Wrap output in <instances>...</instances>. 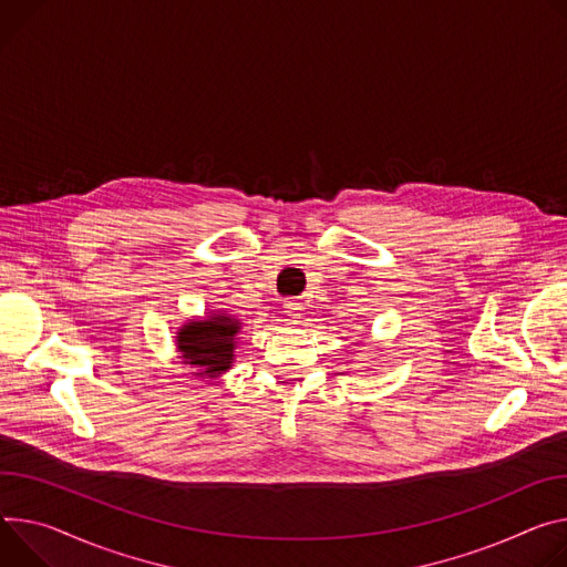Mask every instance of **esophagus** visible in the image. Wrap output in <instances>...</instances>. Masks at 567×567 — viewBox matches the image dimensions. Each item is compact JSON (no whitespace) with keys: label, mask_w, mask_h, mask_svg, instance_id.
Wrapping results in <instances>:
<instances>
[{"label":"esophagus","mask_w":567,"mask_h":567,"mask_svg":"<svg viewBox=\"0 0 567 567\" xmlns=\"http://www.w3.org/2000/svg\"><path fill=\"white\" fill-rule=\"evenodd\" d=\"M285 315L289 317V321H298L300 315H302V302L298 298H287L285 300Z\"/></svg>","instance_id":"34e87169"}]
</instances>
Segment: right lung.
Instances as JSON below:
<instances>
[{"instance_id":"right-lung-1","label":"right lung","mask_w":567,"mask_h":567,"mask_svg":"<svg viewBox=\"0 0 567 567\" xmlns=\"http://www.w3.org/2000/svg\"><path fill=\"white\" fill-rule=\"evenodd\" d=\"M239 330L241 323L221 312L200 321H187L176 332V348L183 364L196 367L198 378H219L233 367Z\"/></svg>"}]
</instances>
